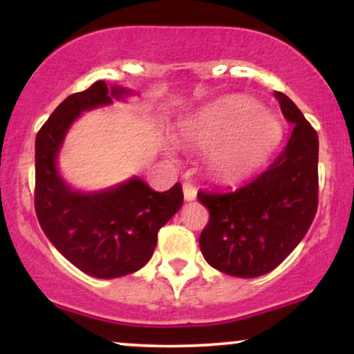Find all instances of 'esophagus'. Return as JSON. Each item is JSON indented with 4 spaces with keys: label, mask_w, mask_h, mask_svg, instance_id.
Returning a JSON list of instances; mask_svg holds the SVG:
<instances>
[{
    "label": "esophagus",
    "mask_w": 354,
    "mask_h": 354,
    "mask_svg": "<svg viewBox=\"0 0 354 354\" xmlns=\"http://www.w3.org/2000/svg\"><path fill=\"white\" fill-rule=\"evenodd\" d=\"M183 193H185L186 201H193L194 198H196V188H194L189 181L183 183Z\"/></svg>",
    "instance_id": "obj_1"
}]
</instances>
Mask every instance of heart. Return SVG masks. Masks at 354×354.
Wrapping results in <instances>:
<instances>
[{
	"label": "heart",
	"instance_id": "1",
	"mask_svg": "<svg viewBox=\"0 0 354 354\" xmlns=\"http://www.w3.org/2000/svg\"><path fill=\"white\" fill-rule=\"evenodd\" d=\"M283 129L278 118L259 111L248 98H231L214 104L185 128V140L198 149H213L209 165L221 176L245 174L270 156Z\"/></svg>",
	"mask_w": 354,
	"mask_h": 354
}]
</instances>
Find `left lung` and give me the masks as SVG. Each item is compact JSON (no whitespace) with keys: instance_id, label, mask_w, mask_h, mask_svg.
Here are the masks:
<instances>
[{"instance_id":"obj_1","label":"left lung","mask_w":354,"mask_h":354,"mask_svg":"<svg viewBox=\"0 0 354 354\" xmlns=\"http://www.w3.org/2000/svg\"><path fill=\"white\" fill-rule=\"evenodd\" d=\"M274 98L293 131L273 163L236 189L198 191L209 211L201 253L218 271L238 278L281 265L318 209V135L286 95L274 91Z\"/></svg>"}]
</instances>
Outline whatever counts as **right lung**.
<instances>
[{
  "instance_id": "obj_1",
  "label": "right lung",
  "mask_w": 354,
  "mask_h": 354,
  "mask_svg": "<svg viewBox=\"0 0 354 354\" xmlns=\"http://www.w3.org/2000/svg\"><path fill=\"white\" fill-rule=\"evenodd\" d=\"M128 93L96 81L68 96L36 135V216L53 246L95 278H120L143 268L156 248L158 231L183 205L180 183L158 193L133 178L101 193H78L61 180L56 156L73 121Z\"/></svg>"
}]
</instances>
